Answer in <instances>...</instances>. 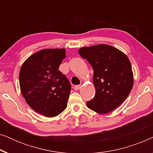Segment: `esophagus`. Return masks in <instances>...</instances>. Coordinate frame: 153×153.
<instances>
[{
    "mask_svg": "<svg viewBox=\"0 0 153 153\" xmlns=\"http://www.w3.org/2000/svg\"><path fill=\"white\" fill-rule=\"evenodd\" d=\"M81 88V85H75V86L74 87V89L75 90V91H78V90H79Z\"/></svg>",
    "mask_w": 153,
    "mask_h": 153,
    "instance_id": "34e87169",
    "label": "esophagus"
}]
</instances>
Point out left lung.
I'll use <instances>...</instances> for the list:
<instances>
[{"label": "left lung", "mask_w": 153, "mask_h": 153, "mask_svg": "<svg viewBox=\"0 0 153 153\" xmlns=\"http://www.w3.org/2000/svg\"><path fill=\"white\" fill-rule=\"evenodd\" d=\"M79 53L93 69L95 95L86 102L90 109L106 114L124 102L131 91L133 72L129 58L120 50L108 45L82 47Z\"/></svg>", "instance_id": "8db88e82"}]
</instances>
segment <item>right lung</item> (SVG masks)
Instances as JSON below:
<instances>
[{
    "label": "right lung",
    "instance_id": "1",
    "mask_svg": "<svg viewBox=\"0 0 153 153\" xmlns=\"http://www.w3.org/2000/svg\"><path fill=\"white\" fill-rule=\"evenodd\" d=\"M65 57V49H42L27 58L21 68V92L39 114L55 117L67 107L71 84L58 70Z\"/></svg>",
    "mask_w": 153,
    "mask_h": 153
}]
</instances>
